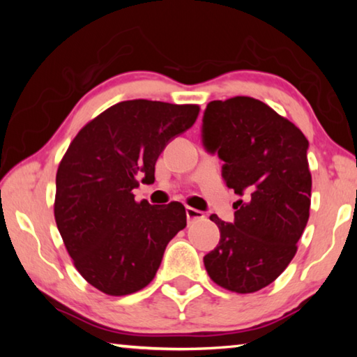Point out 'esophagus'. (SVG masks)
I'll return each mask as SVG.
<instances>
[{"mask_svg": "<svg viewBox=\"0 0 357 357\" xmlns=\"http://www.w3.org/2000/svg\"><path fill=\"white\" fill-rule=\"evenodd\" d=\"M185 215H187V220H189V222L203 219V217H204V214L202 213V211H198L195 208H190V206L185 208Z\"/></svg>", "mask_w": 357, "mask_h": 357, "instance_id": "1", "label": "esophagus"}]
</instances>
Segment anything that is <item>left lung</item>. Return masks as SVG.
<instances>
[{"label":"left lung","mask_w":357,"mask_h":357,"mask_svg":"<svg viewBox=\"0 0 357 357\" xmlns=\"http://www.w3.org/2000/svg\"><path fill=\"white\" fill-rule=\"evenodd\" d=\"M202 135L225 162L227 187L243 198L233 204V223L209 217L220 241L204 268L222 288L255 293L287 269L309 220V142L291 121L247 96L209 102Z\"/></svg>","instance_id":"1"}]
</instances>
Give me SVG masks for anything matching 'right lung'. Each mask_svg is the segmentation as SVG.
I'll list each match as a JSON object with an SVG mask.
<instances>
[{"label": "right lung", "instance_id": "obj_1", "mask_svg": "<svg viewBox=\"0 0 357 357\" xmlns=\"http://www.w3.org/2000/svg\"><path fill=\"white\" fill-rule=\"evenodd\" d=\"M200 107L124 100L89 121L56 172L55 220L89 285L108 296L140 291L154 279L165 247L185 228L179 202L151 206L132 190L153 183L167 143L190 129Z\"/></svg>", "mask_w": 357, "mask_h": 357}]
</instances>
